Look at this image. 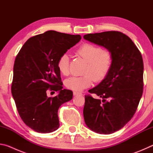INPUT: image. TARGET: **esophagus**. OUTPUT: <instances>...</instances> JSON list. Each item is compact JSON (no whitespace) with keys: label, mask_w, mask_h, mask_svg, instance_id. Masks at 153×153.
Listing matches in <instances>:
<instances>
[{"label":"esophagus","mask_w":153,"mask_h":153,"mask_svg":"<svg viewBox=\"0 0 153 153\" xmlns=\"http://www.w3.org/2000/svg\"><path fill=\"white\" fill-rule=\"evenodd\" d=\"M74 96H77V95H82V93H81V92H76V91H74Z\"/></svg>","instance_id":"obj_1"}]
</instances>
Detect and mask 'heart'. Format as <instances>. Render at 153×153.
<instances>
[{"mask_svg":"<svg viewBox=\"0 0 153 153\" xmlns=\"http://www.w3.org/2000/svg\"><path fill=\"white\" fill-rule=\"evenodd\" d=\"M76 54L87 62L85 74L82 76H72L65 80V86L75 91H82L90 87L94 82L104 79L112 67L113 56L108 50L90 43H84L76 50ZM57 67L61 73L67 76L69 72V56L64 53L57 61Z\"/></svg>","mask_w":153,"mask_h":153,"instance_id":"1","label":"heart"}]
</instances>
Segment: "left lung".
<instances>
[{
  "instance_id": "obj_1",
  "label": "left lung",
  "mask_w": 153,
  "mask_h": 153,
  "mask_svg": "<svg viewBox=\"0 0 153 153\" xmlns=\"http://www.w3.org/2000/svg\"><path fill=\"white\" fill-rule=\"evenodd\" d=\"M85 40L110 51L113 63L107 77L85 96L86 126L98 134L120 130L135 114L143 92L144 64L140 52L128 36L117 31L88 33Z\"/></svg>"
}]
</instances>
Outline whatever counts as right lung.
I'll use <instances>...</instances> for the list:
<instances>
[{
	"label": "right lung",
	"instance_id": "add662e5",
	"mask_svg": "<svg viewBox=\"0 0 153 153\" xmlns=\"http://www.w3.org/2000/svg\"><path fill=\"white\" fill-rule=\"evenodd\" d=\"M81 38L47 31L29 38L17 54L11 93L22 120L36 132L50 133L59 128V108L72 99L73 92L62 89L57 61ZM49 90L59 94L48 97Z\"/></svg>",
	"mask_w": 153,
	"mask_h": 153
}]
</instances>
